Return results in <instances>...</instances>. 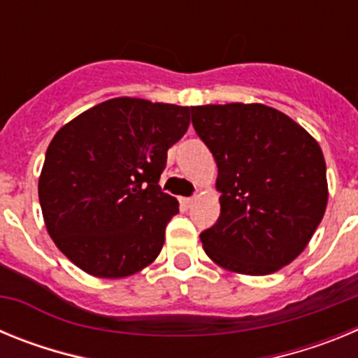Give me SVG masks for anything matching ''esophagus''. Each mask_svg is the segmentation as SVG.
Wrapping results in <instances>:
<instances>
[{
    "label": "esophagus",
    "instance_id": "34e87169",
    "mask_svg": "<svg viewBox=\"0 0 358 358\" xmlns=\"http://www.w3.org/2000/svg\"><path fill=\"white\" fill-rule=\"evenodd\" d=\"M194 201H195V197H181V204L185 208L192 206V204H194Z\"/></svg>",
    "mask_w": 358,
    "mask_h": 358
}]
</instances>
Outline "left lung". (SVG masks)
Wrapping results in <instances>:
<instances>
[{
  "label": "left lung",
  "mask_w": 358,
  "mask_h": 358,
  "mask_svg": "<svg viewBox=\"0 0 358 358\" xmlns=\"http://www.w3.org/2000/svg\"><path fill=\"white\" fill-rule=\"evenodd\" d=\"M192 123L218 166L220 217L201 233L206 255L249 276L296 260L327 210V163L317 141L264 103L192 107Z\"/></svg>",
  "instance_id": "obj_1"
}]
</instances>
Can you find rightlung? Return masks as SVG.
Listing matches in <instances>:
<instances>
[{"label":"right lung","mask_w":358,"mask_h":358,"mask_svg":"<svg viewBox=\"0 0 358 358\" xmlns=\"http://www.w3.org/2000/svg\"><path fill=\"white\" fill-rule=\"evenodd\" d=\"M189 125V107L110 98L53 136L39 177L44 224L84 273L125 278L150 265L179 202L161 192L166 152Z\"/></svg>","instance_id":"add662e5"}]
</instances>
